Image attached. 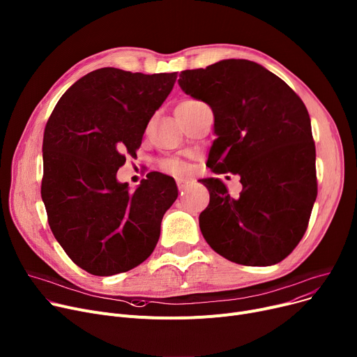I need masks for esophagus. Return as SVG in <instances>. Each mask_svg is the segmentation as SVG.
I'll return each instance as SVG.
<instances>
[{
  "label": "esophagus",
  "instance_id": "obj_1",
  "mask_svg": "<svg viewBox=\"0 0 357 357\" xmlns=\"http://www.w3.org/2000/svg\"><path fill=\"white\" fill-rule=\"evenodd\" d=\"M176 181H177V185H178V190L180 192H184L185 188L188 187V184H190V181L185 180V178H177Z\"/></svg>",
  "mask_w": 357,
  "mask_h": 357
}]
</instances>
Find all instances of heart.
I'll return each instance as SVG.
<instances>
[{
	"mask_svg": "<svg viewBox=\"0 0 357 357\" xmlns=\"http://www.w3.org/2000/svg\"><path fill=\"white\" fill-rule=\"evenodd\" d=\"M195 102H197V100H185L181 105L195 103ZM161 167H162L165 172H173V173H181V172L185 170V164L178 161V160H165V161H162Z\"/></svg>",
	"mask_w": 357,
	"mask_h": 357,
	"instance_id": "obj_1",
	"label": "heart"
}]
</instances>
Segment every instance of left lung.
Instances as JSON below:
<instances>
[{"mask_svg":"<svg viewBox=\"0 0 357 357\" xmlns=\"http://www.w3.org/2000/svg\"><path fill=\"white\" fill-rule=\"evenodd\" d=\"M178 85L213 111L218 138L208 167L239 176L242 183L234 199L220 178L199 180L211 193L199 216L206 242L236 264L281 262L304 236L317 197L316 146L305 105L282 79L245 59L183 70Z\"/></svg>","mask_w":357,"mask_h":357,"instance_id":"left-lung-1","label":"left lung"}]
</instances>
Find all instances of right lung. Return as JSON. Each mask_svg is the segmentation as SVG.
<instances>
[{
    "label": "right lung",
    "instance_id": "add662e5",
    "mask_svg": "<svg viewBox=\"0 0 357 357\" xmlns=\"http://www.w3.org/2000/svg\"><path fill=\"white\" fill-rule=\"evenodd\" d=\"M176 79V72L96 69L63 93L47 121L41 199L56 241L92 275L127 272L149 258L177 199L174 178L157 172L135 192L116 180Z\"/></svg>",
    "mask_w": 357,
    "mask_h": 357
}]
</instances>
